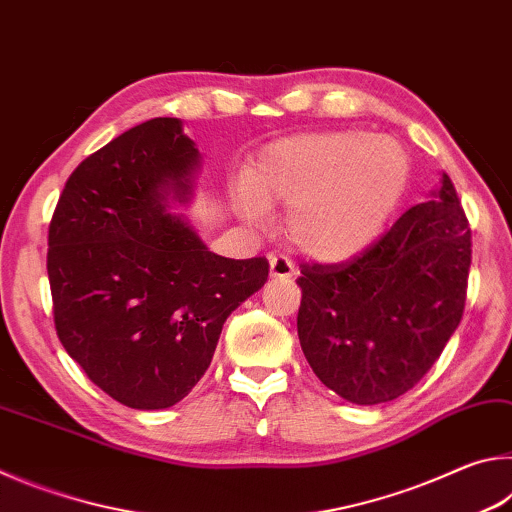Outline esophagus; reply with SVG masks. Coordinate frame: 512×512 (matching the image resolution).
Returning <instances> with one entry per match:
<instances>
[{
	"instance_id": "34e87169",
	"label": "esophagus",
	"mask_w": 512,
	"mask_h": 512,
	"mask_svg": "<svg viewBox=\"0 0 512 512\" xmlns=\"http://www.w3.org/2000/svg\"><path fill=\"white\" fill-rule=\"evenodd\" d=\"M268 264H271V275L273 277H291L296 273V268H293V262L282 253H273L268 257Z\"/></svg>"
}]
</instances>
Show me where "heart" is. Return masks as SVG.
<instances>
[{"label":"heart","mask_w":512,"mask_h":512,"mask_svg":"<svg viewBox=\"0 0 512 512\" xmlns=\"http://www.w3.org/2000/svg\"><path fill=\"white\" fill-rule=\"evenodd\" d=\"M409 178V158L384 135L309 133L266 146L237 187V210L264 225L284 203L289 239L307 255L343 259L375 239Z\"/></svg>","instance_id":"1"}]
</instances>
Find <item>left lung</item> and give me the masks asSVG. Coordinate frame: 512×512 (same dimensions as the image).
<instances>
[{
	"label": "left lung",
	"instance_id": "8db88e82",
	"mask_svg": "<svg viewBox=\"0 0 512 512\" xmlns=\"http://www.w3.org/2000/svg\"><path fill=\"white\" fill-rule=\"evenodd\" d=\"M472 230L443 173L433 201L339 264H300L298 336L311 370L354 404L418 384L463 318Z\"/></svg>",
	"mask_w": 512,
	"mask_h": 512
}]
</instances>
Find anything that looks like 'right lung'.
I'll return each mask as SVG.
<instances>
[{
  "instance_id": "add662e5",
  "label": "right lung",
  "mask_w": 512,
  "mask_h": 512,
  "mask_svg": "<svg viewBox=\"0 0 512 512\" xmlns=\"http://www.w3.org/2000/svg\"><path fill=\"white\" fill-rule=\"evenodd\" d=\"M198 149L180 121L121 133L67 178L47 273L63 348L131 409H167L205 375L225 318L264 287L266 257L214 255L167 212L187 201Z\"/></svg>"
}]
</instances>
